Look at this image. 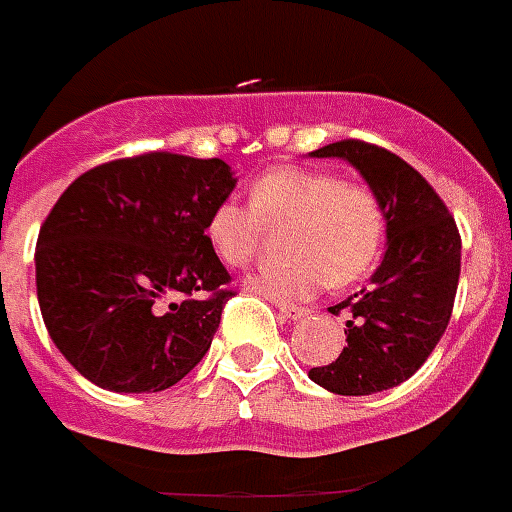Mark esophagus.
I'll return each instance as SVG.
<instances>
[{
  "label": "esophagus",
  "mask_w": 512,
  "mask_h": 512,
  "mask_svg": "<svg viewBox=\"0 0 512 512\" xmlns=\"http://www.w3.org/2000/svg\"><path fill=\"white\" fill-rule=\"evenodd\" d=\"M279 315H282L284 320H302L305 315H310V310H305V307H295V305H282L279 302Z\"/></svg>",
  "instance_id": "obj_1"
}]
</instances>
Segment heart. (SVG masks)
Listing matches in <instances>:
<instances>
[{
  "label": "heart",
  "instance_id": "1",
  "mask_svg": "<svg viewBox=\"0 0 512 512\" xmlns=\"http://www.w3.org/2000/svg\"><path fill=\"white\" fill-rule=\"evenodd\" d=\"M251 210L225 200L212 207L205 235L223 264L243 269L256 259L261 233H277L287 261L261 269L251 287L277 302L307 300L325 284L361 279L379 259L387 215L379 194L336 171L279 166L251 184Z\"/></svg>",
  "mask_w": 512,
  "mask_h": 512
}]
</instances>
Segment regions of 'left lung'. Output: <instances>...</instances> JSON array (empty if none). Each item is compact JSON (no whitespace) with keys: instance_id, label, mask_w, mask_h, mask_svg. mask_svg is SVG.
Returning <instances> with one entry per match:
<instances>
[{"instance_id":"obj_1","label":"left lung","mask_w":512,"mask_h":512,"mask_svg":"<svg viewBox=\"0 0 512 512\" xmlns=\"http://www.w3.org/2000/svg\"><path fill=\"white\" fill-rule=\"evenodd\" d=\"M310 156L354 164L387 215V251L372 284L330 307L348 312L346 346L310 369L328 392L374 395L413 377L441 341L459 287L461 235L436 189L387 148L346 138Z\"/></svg>"}]
</instances>
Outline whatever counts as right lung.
<instances>
[{
    "label": "right lung",
    "mask_w": 512,
    "mask_h": 512,
    "mask_svg": "<svg viewBox=\"0 0 512 512\" xmlns=\"http://www.w3.org/2000/svg\"><path fill=\"white\" fill-rule=\"evenodd\" d=\"M233 187L220 158L151 151L94 166L58 197L35 282L45 328L81 377L161 392L200 364L235 295L205 235Z\"/></svg>",
    "instance_id": "1"
}]
</instances>
